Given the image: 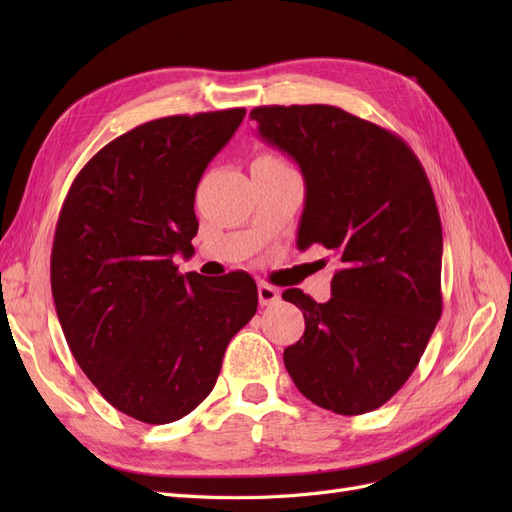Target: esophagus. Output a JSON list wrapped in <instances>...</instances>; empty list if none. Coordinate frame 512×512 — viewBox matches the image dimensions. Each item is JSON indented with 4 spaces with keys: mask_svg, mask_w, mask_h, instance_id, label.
Instances as JSON below:
<instances>
[{
    "mask_svg": "<svg viewBox=\"0 0 512 512\" xmlns=\"http://www.w3.org/2000/svg\"><path fill=\"white\" fill-rule=\"evenodd\" d=\"M258 301H260L262 307H265V305H273V303L280 301V290H277V288L271 286V284L260 282V284H258Z\"/></svg>",
    "mask_w": 512,
    "mask_h": 512,
    "instance_id": "1",
    "label": "esophagus"
}]
</instances>
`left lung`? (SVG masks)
Instances as JSON below:
<instances>
[{"mask_svg": "<svg viewBox=\"0 0 512 512\" xmlns=\"http://www.w3.org/2000/svg\"><path fill=\"white\" fill-rule=\"evenodd\" d=\"M250 117L303 173L299 250L320 243L342 262L327 303L299 288L282 294L305 316L284 365L324 410H376L412 376L442 316V224L429 179L397 134L337 106H256Z\"/></svg>", "mask_w": 512, "mask_h": 512, "instance_id": "obj_1", "label": "left lung"}]
</instances>
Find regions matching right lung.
<instances>
[{
	"instance_id": "obj_1",
	"label": "right lung",
	"mask_w": 512,
	"mask_h": 512,
	"mask_svg": "<svg viewBox=\"0 0 512 512\" xmlns=\"http://www.w3.org/2000/svg\"><path fill=\"white\" fill-rule=\"evenodd\" d=\"M245 108L143 123L102 147L61 207L51 290L66 342L100 395L166 425L215 386L228 342L258 307L254 280L181 275L198 232L194 196Z\"/></svg>"
}]
</instances>
